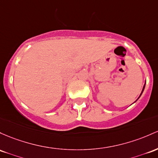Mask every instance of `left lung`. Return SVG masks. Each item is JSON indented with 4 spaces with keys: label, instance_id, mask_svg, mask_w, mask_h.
I'll return each mask as SVG.
<instances>
[{
    "label": "left lung",
    "instance_id": "8db88e82",
    "mask_svg": "<svg viewBox=\"0 0 158 158\" xmlns=\"http://www.w3.org/2000/svg\"><path fill=\"white\" fill-rule=\"evenodd\" d=\"M145 83H146V82H145ZM145 85H144V86H143V90H142V92H141V94H140V95H139V98H138V99H139V98H140V96H141V95H142V94H143V91H144V89H145ZM138 99H137V100H138ZM136 101H135V102H136Z\"/></svg>",
    "mask_w": 158,
    "mask_h": 158
}]
</instances>
